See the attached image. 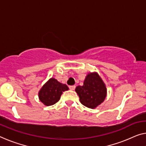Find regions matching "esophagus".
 <instances>
[{
  "mask_svg": "<svg viewBox=\"0 0 146 146\" xmlns=\"http://www.w3.org/2000/svg\"><path fill=\"white\" fill-rule=\"evenodd\" d=\"M75 88V85H73V86H69V89L71 90H74Z\"/></svg>",
  "mask_w": 146,
  "mask_h": 146,
  "instance_id": "1",
  "label": "esophagus"
}]
</instances>
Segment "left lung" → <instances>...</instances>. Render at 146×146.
I'll return each mask as SVG.
<instances>
[{
    "mask_svg": "<svg viewBox=\"0 0 146 146\" xmlns=\"http://www.w3.org/2000/svg\"><path fill=\"white\" fill-rule=\"evenodd\" d=\"M75 92L82 105L94 109L105 100L107 88L103 80L97 72L89 73L86 76L83 85L76 87Z\"/></svg>",
    "mask_w": 146,
    "mask_h": 146,
    "instance_id": "left-lung-1",
    "label": "left lung"
}]
</instances>
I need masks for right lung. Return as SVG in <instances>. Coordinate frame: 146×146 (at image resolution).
Wrapping results in <instances>:
<instances>
[{"label": "right lung", "instance_id": "1", "mask_svg": "<svg viewBox=\"0 0 146 146\" xmlns=\"http://www.w3.org/2000/svg\"><path fill=\"white\" fill-rule=\"evenodd\" d=\"M68 90L66 84L61 83L54 78H50L39 90V100L44 106H52L60 100L64 91Z\"/></svg>", "mask_w": 146, "mask_h": 146}]
</instances>
